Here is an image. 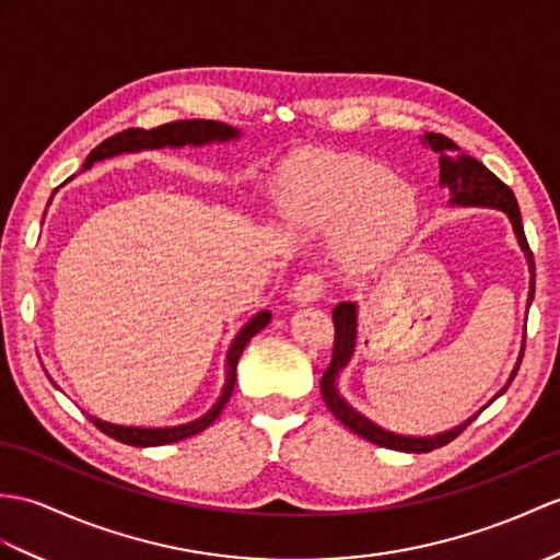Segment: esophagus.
<instances>
[{"label": "esophagus", "instance_id": "1", "mask_svg": "<svg viewBox=\"0 0 560 560\" xmlns=\"http://www.w3.org/2000/svg\"><path fill=\"white\" fill-rule=\"evenodd\" d=\"M327 277L319 275V271H307L305 277H301L293 285V301L295 303H315L327 291Z\"/></svg>", "mask_w": 560, "mask_h": 560}]
</instances>
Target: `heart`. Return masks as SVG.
<instances>
[{
  "instance_id": "obj_1",
  "label": "heart",
  "mask_w": 560,
  "mask_h": 560,
  "mask_svg": "<svg viewBox=\"0 0 560 560\" xmlns=\"http://www.w3.org/2000/svg\"><path fill=\"white\" fill-rule=\"evenodd\" d=\"M281 210L307 229L341 226L336 253L348 267L396 253L418 224V202L392 168L360 154H322L283 178Z\"/></svg>"
}]
</instances>
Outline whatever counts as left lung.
<instances>
[{
	"label": "left lung",
	"instance_id": "1",
	"mask_svg": "<svg viewBox=\"0 0 560 560\" xmlns=\"http://www.w3.org/2000/svg\"><path fill=\"white\" fill-rule=\"evenodd\" d=\"M424 142L439 154V164H441V186H448L451 190V202L456 205H485V207H499L509 219L513 221L515 236L520 241V248L525 250L527 262H529V301L535 298V257H532L529 243L525 238V229H523V219H520V207L513 190L503 184V180L491 174L489 168L470 158V154L460 152V148L453 142L451 138L441 136V133H424ZM334 350H331V362L329 368L324 370L322 380H319V388H322V398L327 402V408L334 412V418L339 420L341 424H346L350 432H355L358 436L372 441V444L382 446V448H394V451H406V453H429L434 448H441L451 444L453 439L460 436L467 427L472 424V420H467L465 424L451 429L446 434L439 436H398L386 432V429L372 424L368 418H362L360 412H355L353 408L336 392V374H339L341 368H346L348 358L353 355V346H355V305L353 303H339L334 307ZM523 355H525V343H523ZM523 355H520L517 365L513 370L511 382L515 380V374L520 370V362H523ZM505 392V388H503ZM501 392V394H503Z\"/></svg>",
	"mask_w": 560,
	"mask_h": 560
}]
</instances>
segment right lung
I'll use <instances>...</instances> for the list:
<instances>
[{
	"instance_id": "right-lung-1",
	"label": "right lung",
	"mask_w": 560,
	"mask_h": 560,
	"mask_svg": "<svg viewBox=\"0 0 560 560\" xmlns=\"http://www.w3.org/2000/svg\"><path fill=\"white\" fill-rule=\"evenodd\" d=\"M229 138H238L236 128H231L221 121H210V119H178V121H168L162 124L158 128H126L121 133H114L112 138L102 140L100 145L88 154V160L83 164V168H90L97 160L104 158H114V154L121 152H136V150H152V148H184V145H202V142H212V140H229ZM269 312H259L257 317H253L245 327L241 329V334L233 341L231 350H229V376H226V386L221 392L217 406L202 415L200 420L180 424V427H164V429H148V427H121V424H109L102 422L97 418H90V422H95V427L100 432H104L107 436L121 441V444L128 446H162V444H174V441L188 439L192 434H200L202 429L210 427L219 412L224 410V406L229 402L233 386H236V365L238 358L243 353V348L248 346V341L253 336L267 327L269 322Z\"/></svg>"
}]
</instances>
